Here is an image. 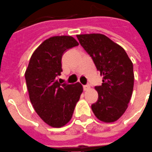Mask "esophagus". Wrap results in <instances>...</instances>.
Segmentation results:
<instances>
[{"instance_id":"1","label":"esophagus","mask_w":152,"mask_h":152,"mask_svg":"<svg viewBox=\"0 0 152 152\" xmlns=\"http://www.w3.org/2000/svg\"><path fill=\"white\" fill-rule=\"evenodd\" d=\"M90 88V86L88 85H83V89L84 91H87V90H88Z\"/></svg>"}]
</instances>
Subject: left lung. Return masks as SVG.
<instances>
[{"label": "left lung", "mask_w": 152, "mask_h": 152, "mask_svg": "<svg viewBox=\"0 0 152 152\" xmlns=\"http://www.w3.org/2000/svg\"><path fill=\"white\" fill-rule=\"evenodd\" d=\"M85 50L101 76L102 85L96 86L98 100L91 108L104 123L117 121L126 110L134 88L133 63L125 50L102 34L77 35Z\"/></svg>", "instance_id": "left-lung-1"}]
</instances>
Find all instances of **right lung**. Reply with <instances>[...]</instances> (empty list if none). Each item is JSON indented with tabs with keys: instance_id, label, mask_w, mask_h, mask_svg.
I'll list each match as a JSON object with an SVG mask.
<instances>
[{
	"instance_id": "1",
	"label": "right lung",
	"mask_w": 152,
	"mask_h": 152,
	"mask_svg": "<svg viewBox=\"0 0 152 152\" xmlns=\"http://www.w3.org/2000/svg\"><path fill=\"white\" fill-rule=\"evenodd\" d=\"M78 45L72 36L51 37L34 51L25 72L31 103L42 120L52 127H62L70 121L83 91L79 82H58L63 54Z\"/></svg>"
}]
</instances>
